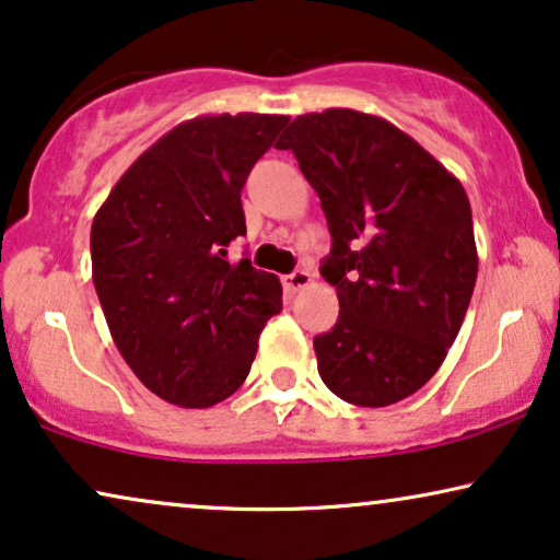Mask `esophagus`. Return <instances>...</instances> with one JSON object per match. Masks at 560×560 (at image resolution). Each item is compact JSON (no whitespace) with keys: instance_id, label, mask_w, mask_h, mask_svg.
Here are the masks:
<instances>
[{"instance_id":"1","label":"esophagus","mask_w":560,"mask_h":560,"mask_svg":"<svg viewBox=\"0 0 560 560\" xmlns=\"http://www.w3.org/2000/svg\"><path fill=\"white\" fill-rule=\"evenodd\" d=\"M311 282V272L308 270H293L290 275H285V278H282V285H285V290H301V288H305Z\"/></svg>"}]
</instances>
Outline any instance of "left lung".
<instances>
[{
    "mask_svg": "<svg viewBox=\"0 0 560 560\" xmlns=\"http://www.w3.org/2000/svg\"><path fill=\"white\" fill-rule=\"evenodd\" d=\"M320 198L339 318L313 339L318 374L341 400L385 408L439 372L477 282L471 206L431 152L354 109L293 119L280 137Z\"/></svg>",
    "mask_w": 560,
    "mask_h": 560,
    "instance_id": "obj_1",
    "label": "left lung"
}]
</instances>
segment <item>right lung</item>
Returning <instances> with one entry per match:
<instances>
[{
    "label": "right lung",
    "instance_id": "1",
    "mask_svg": "<svg viewBox=\"0 0 560 560\" xmlns=\"http://www.w3.org/2000/svg\"><path fill=\"white\" fill-rule=\"evenodd\" d=\"M288 125L217 114L171 129L117 180L91 224V270L112 339L150 393L211 408L247 380L282 308L278 275L226 247L247 234L242 188Z\"/></svg>",
    "mask_w": 560,
    "mask_h": 560
}]
</instances>
